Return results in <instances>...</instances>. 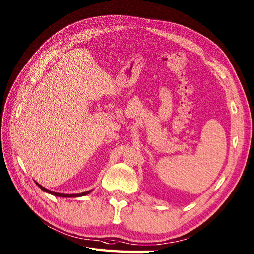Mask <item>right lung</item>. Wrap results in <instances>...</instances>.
I'll use <instances>...</instances> for the list:
<instances>
[{
  "mask_svg": "<svg viewBox=\"0 0 254 254\" xmlns=\"http://www.w3.org/2000/svg\"><path fill=\"white\" fill-rule=\"evenodd\" d=\"M35 183H36V182H35ZM36 184H38V187H39L41 190L46 191V193H49V194L55 195V196H58V197H79V196L87 195V194H89L90 191H91V190H88V191H84V193H79V194H60V193H56V191H53V190H49L45 189L44 187H42V185L39 184V183H36Z\"/></svg>",
  "mask_w": 254,
  "mask_h": 254,
  "instance_id": "right-lung-1",
  "label": "right lung"
}]
</instances>
